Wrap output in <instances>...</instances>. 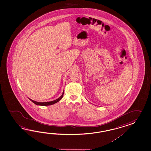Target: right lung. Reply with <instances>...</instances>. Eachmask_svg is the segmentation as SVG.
Wrapping results in <instances>:
<instances>
[{"label":"right lung","instance_id":"add662e5","mask_svg":"<svg viewBox=\"0 0 151 151\" xmlns=\"http://www.w3.org/2000/svg\"><path fill=\"white\" fill-rule=\"evenodd\" d=\"M64 91L63 92V93L62 94V95H61V96H60L59 98H58L57 99L53 100V101H52L44 102V103H40V102H37V101H34V100L31 99H29L30 100H31L32 102L34 103V104H35V105H40V106H48V105H53V104H54L58 103L59 101H60V100L62 99V98H63V95H64Z\"/></svg>","mask_w":151,"mask_h":151}]
</instances>
